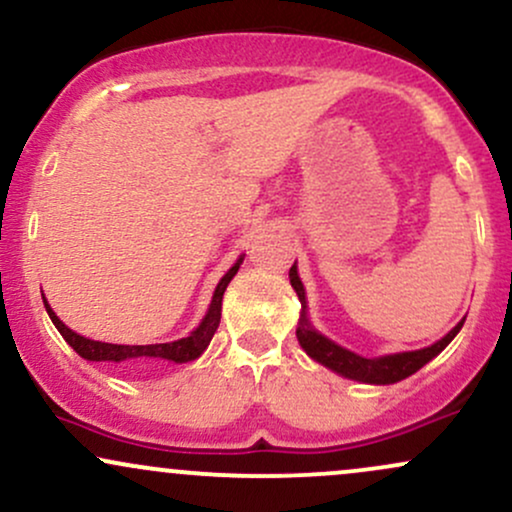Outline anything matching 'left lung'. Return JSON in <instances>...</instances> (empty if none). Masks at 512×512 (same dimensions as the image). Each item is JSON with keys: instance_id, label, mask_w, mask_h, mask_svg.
<instances>
[{"instance_id": "left-lung-1", "label": "left lung", "mask_w": 512, "mask_h": 512, "mask_svg": "<svg viewBox=\"0 0 512 512\" xmlns=\"http://www.w3.org/2000/svg\"><path fill=\"white\" fill-rule=\"evenodd\" d=\"M289 279H291V286L298 293V301L303 305L296 337L305 349V354L315 358V361L322 363L325 368L334 370V373L344 375V378L349 380H358V383L392 385V383H399V380L409 378V375H414L416 370L424 368L431 358H436L440 351L455 339V334L460 332L464 325V320L457 322V325L452 327L443 339H438L436 344L426 346V349L404 351V354H390V356H378V358H363L354 354V351L344 349V346L330 342V339L322 337L320 332L313 330V325L308 322V315H305V289L301 284V276H298L296 264L291 267Z\"/></svg>"}]
</instances>
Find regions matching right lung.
<instances>
[{
	"mask_svg": "<svg viewBox=\"0 0 512 512\" xmlns=\"http://www.w3.org/2000/svg\"><path fill=\"white\" fill-rule=\"evenodd\" d=\"M240 262H243V257L233 264L231 269H228L226 274H223V279L219 281V286H216L214 291V298H211V305L207 310V315H204V320L199 322V327L195 332H190L187 337L182 339H175V342H168V344H108V342H93V339H86L81 337V334H76L69 330L67 325L52 313V308L45 301L43 296V303H45V310H48L52 325L60 330V334L64 339H67V344L72 346V349L79 354L81 358H86V361H108V363H122V366H137V363H144V361H175V363H187V361H195L204 354V349H207L211 337H214V332L219 330V322H221V301H223V291H226V286L231 284V279L236 276V272L240 269Z\"/></svg>",
	"mask_w": 512,
	"mask_h": 512,
	"instance_id": "obj_1",
	"label": "right lung"
}]
</instances>
